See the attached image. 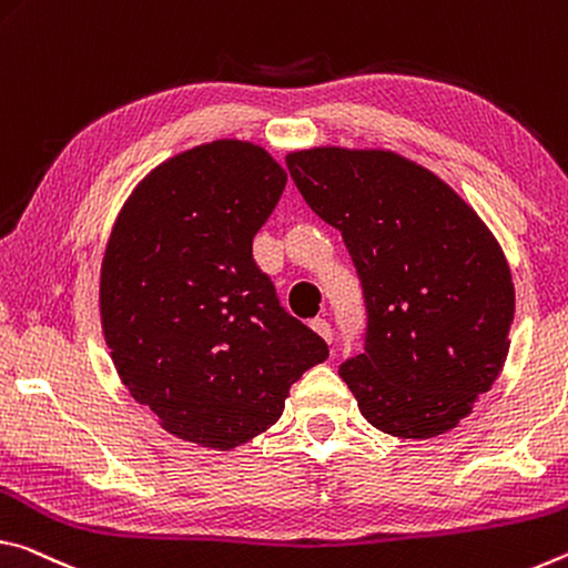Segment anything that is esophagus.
<instances>
[{"label": "esophagus", "mask_w": 568, "mask_h": 568, "mask_svg": "<svg viewBox=\"0 0 568 568\" xmlns=\"http://www.w3.org/2000/svg\"><path fill=\"white\" fill-rule=\"evenodd\" d=\"M310 327L320 334V337L324 339V342H332V337H334V332H332V324L327 322V320H312V324Z\"/></svg>", "instance_id": "34e87169"}]
</instances>
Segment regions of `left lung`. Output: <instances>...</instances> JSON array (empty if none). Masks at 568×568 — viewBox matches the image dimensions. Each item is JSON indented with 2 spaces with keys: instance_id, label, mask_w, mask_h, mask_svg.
<instances>
[{
  "instance_id": "obj_1",
  "label": "left lung",
  "mask_w": 568,
  "mask_h": 568,
  "mask_svg": "<svg viewBox=\"0 0 568 568\" xmlns=\"http://www.w3.org/2000/svg\"><path fill=\"white\" fill-rule=\"evenodd\" d=\"M286 169L342 231L365 294V349L339 365L359 413L395 438L453 430L508 355L504 248L448 183L393 151L310 148Z\"/></svg>"
}]
</instances>
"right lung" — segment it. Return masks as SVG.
Segmentation results:
<instances>
[{"label": "right lung", "mask_w": 568, "mask_h": 568, "mask_svg": "<svg viewBox=\"0 0 568 568\" xmlns=\"http://www.w3.org/2000/svg\"><path fill=\"white\" fill-rule=\"evenodd\" d=\"M286 173L262 145L203 143L135 185L100 268V320L123 385L175 438L244 445L327 359L254 262Z\"/></svg>", "instance_id": "obj_1"}]
</instances>
